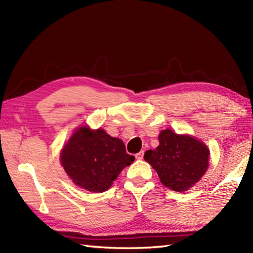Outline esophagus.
Segmentation results:
<instances>
[{"label":"esophagus","mask_w":253,"mask_h":253,"mask_svg":"<svg viewBox=\"0 0 253 253\" xmlns=\"http://www.w3.org/2000/svg\"><path fill=\"white\" fill-rule=\"evenodd\" d=\"M143 154H144V151H140L139 153L136 154V159L137 160H142L143 159Z\"/></svg>","instance_id":"34e87169"}]
</instances>
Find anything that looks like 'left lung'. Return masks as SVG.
<instances>
[{"label": "left lung", "instance_id": "left-lung-1", "mask_svg": "<svg viewBox=\"0 0 253 253\" xmlns=\"http://www.w3.org/2000/svg\"><path fill=\"white\" fill-rule=\"evenodd\" d=\"M159 141V147L148 150L143 158L165 187L181 192L200 180L209 166L210 151L206 144L170 129L161 131Z\"/></svg>", "mask_w": 253, "mask_h": 253}]
</instances>
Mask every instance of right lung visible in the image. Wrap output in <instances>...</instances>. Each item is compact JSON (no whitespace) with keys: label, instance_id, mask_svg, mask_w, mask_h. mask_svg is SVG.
I'll return each mask as SVG.
<instances>
[{"label":"right lung","instance_id":"obj_1","mask_svg":"<svg viewBox=\"0 0 253 253\" xmlns=\"http://www.w3.org/2000/svg\"><path fill=\"white\" fill-rule=\"evenodd\" d=\"M133 161L135 157L126 152L121 139L88 127L78 128L61 153V163L68 176L91 192L109 189L123 169Z\"/></svg>","mask_w":253,"mask_h":253}]
</instances>
